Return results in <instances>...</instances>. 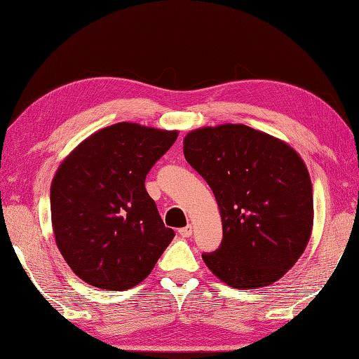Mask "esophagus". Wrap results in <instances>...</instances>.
I'll list each match as a JSON object with an SVG mask.
<instances>
[{"label":"esophagus","mask_w":359,"mask_h":359,"mask_svg":"<svg viewBox=\"0 0 359 359\" xmlns=\"http://www.w3.org/2000/svg\"><path fill=\"white\" fill-rule=\"evenodd\" d=\"M179 234L182 236V238H190V236L193 234V228H191V224H187V226L180 228V229H179Z\"/></svg>","instance_id":"1"}]
</instances>
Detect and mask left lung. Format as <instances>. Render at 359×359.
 I'll use <instances>...</instances> for the list:
<instances>
[{"mask_svg": "<svg viewBox=\"0 0 359 359\" xmlns=\"http://www.w3.org/2000/svg\"><path fill=\"white\" fill-rule=\"evenodd\" d=\"M184 154L220 208V247L203 253L209 269L233 288L274 283L311 239L312 184L296 151L245 125L188 133Z\"/></svg>", "mask_w": 359, "mask_h": 359, "instance_id": "obj_1", "label": "left lung"}]
</instances>
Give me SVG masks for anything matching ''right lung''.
I'll return each mask as SVG.
<instances>
[{
	"label": "right lung",
	"mask_w": 359,
	"mask_h": 359,
	"mask_svg": "<svg viewBox=\"0 0 359 359\" xmlns=\"http://www.w3.org/2000/svg\"><path fill=\"white\" fill-rule=\"evenodd\" d=\"M177 131L121 121L72 150L50 187L58 250L83 282L121 291L147 277L174 239L145 177Z\"/></svg>",
	"instance_id": "1"
}]
</instances>
